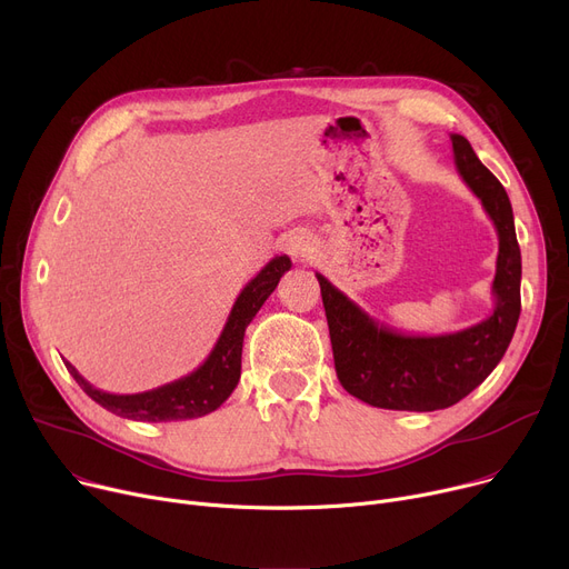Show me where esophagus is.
<instances>
[{"instance_id": "34e87169", "label": "esophagus", "mask_w": 569, "mask_h": 569, "mask_svg": "<svg viewBox=\"0 0 569 569\" xmlns=\"http://www.w3.org/2000/svg\"><path fill=\"white\" fill-rule=\"evenodd\" d=\"M283 247H286L288 256H292L295 260H302V258L311 256L313 239L307 232H292V234L286 237V244Z\"/></svg>"}]
</instances>
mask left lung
Returning a JSON list of instances; mask_svg holds the SVG:
<instances>
[{
  "label": "left lung",
  "instance_id": "1",
  "mask_svg": "<svg viewBox=\"0 0 569 569\" xmlns=\"http://www.w3.org/2000/svg\"><path fill=\"white\" fill-rule=\"evenodd\" d=\"M450 138L459 174L498 232L493 313L452 335L412 337L373 320L316 272L337 376L348 395L376 408L429 412L455 406L498 367L519 322L521 251L510 198L470 142L459 133Z\"/></svg>",
  "mask_w": 569,
  "mask_h": 569
}]
</instances>
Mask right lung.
Here are the masks:
<instances>
[{"label":"right lung","mask_w":569,"mask_h":569,"mask_svg":"<svg viewBox=\"0 0 569 569\" xmlns=\"http://www.w3.org/2000/svg\"><path fill=\"white\" fill-rule=\"evenodd\" d=\"M292 267L288 256L269 260L260 272L244 286L232 305L223 332L207 360L189 376L174 382L161 385L157 390L140 395H110L89 385L73 365L64 362L69 373L82 387L87 397H92L106 410L138 422H174L196 420L217 410L237 387L242 373V343L249 322L256 318L269 295L274 292L281 277Z\"/></svg>","instance_id":"obj_1"}]
</instances>
